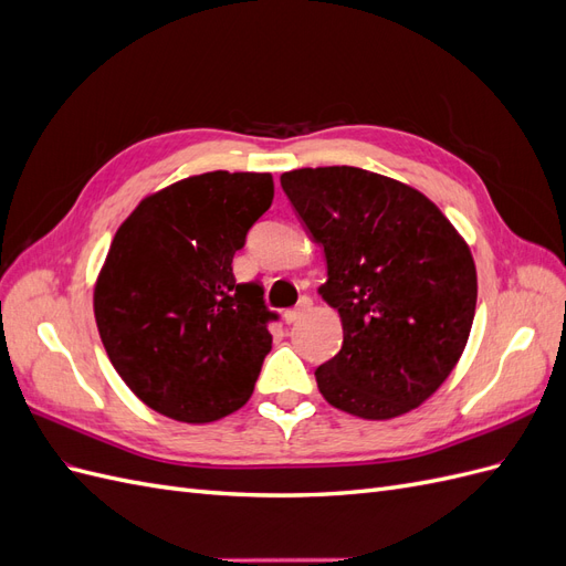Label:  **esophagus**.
<instances>
[{"mask_svg":"<svg viewBox=\"0 0 566 566\" xmlns=\"http://www.w3.org/2000/svg\"><path fill=\"white\" fill-rule=\"evenodd\" d=\"M310 310H312V300H310V297H302V300H300V304L295 306V310L285 312V316H283V318H285V323H287V325H293V323H297V321H300L306 312H310Z\"/></svg>","mask_w":566,"mask_h":566,"instance_id":"esophagus-1","label":"esophagus"}]
</instances>
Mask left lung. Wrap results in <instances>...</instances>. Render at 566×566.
Wrapping results in <instances>:
<instances>
[{"label": "left lung", "instance_id": "left-lung-1", "mask_svg": "<svg viewBox=\"0 0 566 566\" xmlns=\"http://www.w3.org/2000/svg\"><path fill=\"white\" fill-rule=\"evenodd\" d=\"M281 186L323 248L318 295L342 349L318 366L323 399L364 420L422 406L465 352L476 306L470 245L418 188L358 167H304Z\"/></svg>", "mask_w": 566, "mask_h": 566}]
</instances>
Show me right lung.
Wrapping results in <instances>:
<instances>
[{
    "label": "right lung",
    "mask_w": 566,
    "mask_h": 566,
    "mask_svg": "<svg viewBox=\"0 0 566 566\" xmlns=\"http://www.w3.org/2000/svg\"><path fill=\"white\" fill-rule=\"evenodd\" d=\"M271 200L269 172L219 169L146 196L119 224L94 318L119 378L160 416L205 424L252 397L276 314L231 262Z\"/></svg>",
    "instance_id": "obj_1"
}]
</instances>
